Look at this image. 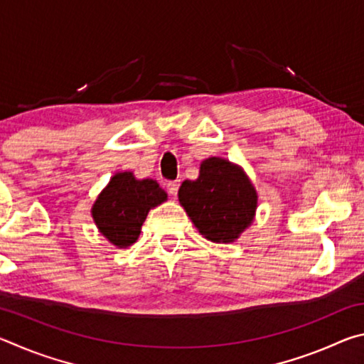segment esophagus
Listing matches in <instances>:
<instances>
[{"label": "esophagus", "instance_id": "34e87169", "mask_svg": "<svg viewBox=\"0 0 364 364\" xmlns=\"http://www.w3.org/2000/svg\"><path fill=\"white\" fill-rule=\"evenodd\" d=\"M178 188H180V181H170L167 183V189L170 196H176L178 194Z\"/></svg>", "mask_w": 364, "mask_h": 364}]
</instances>
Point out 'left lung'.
<instances>
[{
    "label": "left lung",
    "mask_w": 364,
    "mask_h": 364,
    "mask_svg": "<svg viewBox=\"0 0 364 364\" xmlns=\"http://www.w3.org/2000/svg\"><path fill=\"white\" fill-rule=\"evenodd\" d=\"M178 200L202 236L230 244L254 223L258 194L241 165L208 157L200 162L197 180L181 183Z\"/></svg>",
    "instance_id": "obj_1"
}]
</instances>
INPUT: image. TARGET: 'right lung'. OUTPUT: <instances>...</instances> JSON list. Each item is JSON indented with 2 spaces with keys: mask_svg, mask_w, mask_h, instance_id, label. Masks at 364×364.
Masks as SVG:
<instances>
[{
  "mask_svg": "<svg viewBox=\"0 0 364 364\" xmlns=\"http://www.w3.org/2000/svg\"><path fill=\"white\" fill-rule=\"evenodd\" d=\"M165 200L167 193L156 180H138L132 171H119L97 196L91 217L110 244L125 249L136 242L151 208Z\"/></svg>",
  "mask_w": 364,
  "mask_h": 364,
  "instance_id": "add662e5",
  "label": "right lung"
}]
</instances>
